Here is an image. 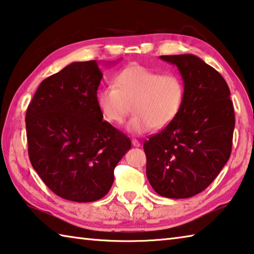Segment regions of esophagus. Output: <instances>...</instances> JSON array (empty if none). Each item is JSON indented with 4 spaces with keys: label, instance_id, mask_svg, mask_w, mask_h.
<instances>
[{
    "label": "esophagus",
    "instance_id": "esophagus-1",
    "mask_svg": "<svg viewBox=\"0 0 254 254\" xmlns=\"http://www.w3.org/2000/svg\"><path fill=\"white\" fill-rule=\"evenodd\" d=\"M132 145H133V147H140V142H139V141H137V140H135V139H133L132 140Z\"/></svg>",
    "mask_w": 254,
    "mask_h": 254
}]
</instances>
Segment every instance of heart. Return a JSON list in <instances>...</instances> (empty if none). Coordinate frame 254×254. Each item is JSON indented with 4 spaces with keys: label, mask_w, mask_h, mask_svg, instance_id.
Segmentation results:
<instances>
[{
    "label": "heart",
    "mask_w": 254,
    "mask_h": 254,
    "mask_svg": "<svg viewBox=\"0 0 254 254\" xmlns=\"http://www.w3.org/2000/svg\"><path fill=\"white\" fill-rule=\"evenodd\" d=\"M186 86L175 72L159 74L141 65H131L119 71L113 86L101 89L96 102L104 120L111 124L124 122L131 109L127 123L132 134H144L154 128H163L178 117Z\"/></svg>",
    "instance_id": "heart-1"
}]
</instances>
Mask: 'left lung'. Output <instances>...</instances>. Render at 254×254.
I'll list each match as a JSON object with an SVG mask.
<instances>
[{
  "mask_svg": "<svg viewBox=\"0 0 254 254\" xmlns=\"http://www.w3.org/2000/svg\"><path fill=\"white\" fill-rule=\"evenodd\" d=\"M178 67L186 95L178 117L143 144L154 191L188 198L207 188L230 159L235 126L223 76L194 55L160 56Z\"/></svg>",
  "mask_w": 254,
  "mask_h": 254,
  "instance_id": "obj_1",
  "label": "left lung"
}]
</instances>
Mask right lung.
Masks as SVG:
<instances>
[{
  "label": "right lung",
  "mask_w": 254,
  "mask_h": 254,
  "mask_svg": "<svg viewBox=\"0 0 254 254\" xmlns=\"http://www.w3.org/2000/svg\"><path fill=\"white\" fill-rule=\"evenodd\" d=\"M96 60L71 63L41 81L25 115L31 165L48 188L78 203L104 197L128 137L103 121Z\"/></svg>",
  "instance_id": "right-lung-1"
}]
</instances>
